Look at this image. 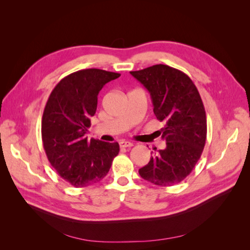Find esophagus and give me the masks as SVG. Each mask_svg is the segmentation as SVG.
Returning <instances> with one entry per match:
<instances>
[{"mask_svg": "<svg viewBox=\"0 0 250 250\" xmlns=\"http://www.w3.org/2000/svg\"><path fill=\"white\" fill-rule=\"evenodd\" d=\"M133 146V144L132 143H130V142H128V141H121L120 142V147L121 148H130V147H132Z\"/></svg>", "mask_w": 250, "mask_h": 250, "instance_id": "obj_1", "label": "esophagus"}]
</instances>
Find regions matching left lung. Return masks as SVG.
Returning a JSON list of instances; mask_svg holds the SVG:
<instances>
[{"label": "left lung", "mask_w": 250, "mask_h": 250, "mask_svg": "<svg viewBox=\"0 0 250 250\" xmlns=\"http://www.w3.org/2000/svg\"><path fill=\"white\" fill-rule=\"evenodd\" d=\"M150 93L166 148L139 170L149 183L171 187L183 181L200 158L207 140V116L197 87L187 74L166 64L130 72ZM156 150V148L154 149Z\"/></svg>", "instance_id": "8db88e82"}]
</instances>
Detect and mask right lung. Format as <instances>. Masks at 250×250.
Instances as JSON below:
<instances>
[{
	"instance_id": "right-lung-1",
	"label": "right lung",
	"mask_w": 250,
	"mask_h": 250,
	"mask_svg": "<svg viewBox=\"0 0 250 250\" xmlns=\"http://www.w3.org/2000/svg\"><path fill=\"white\" fill-rule=\"evenodd\" d=\"M119 73L80 70L60 80L44 106L42 139L48 160L59 176L75 188L99 183L110 169L120 146L87 140V128L97 109L98 95Z\"/></svg>"
}]
</instances>
